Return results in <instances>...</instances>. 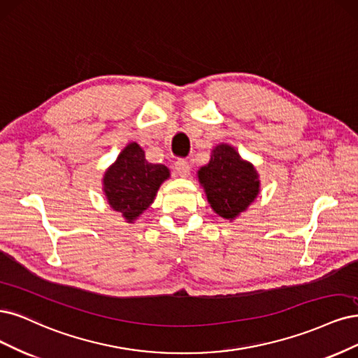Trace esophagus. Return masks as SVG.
<instances>
[{
    "mask_svg": "<svg viewBox=\"0 0 358 358\" xmlns=\"http://www.w3.org/2000/svg\"><path fill=\"white\" fill-rule=\"evenodd\" d=\"M176 171L180 177H189L190 176V164L186 159H178L176 162Z\"/></svg>",
    "mask_w": 358,
    "mask_h": 358,
    "instance_id": "34e87169",
    "label": "esophagus"
}]
</instances>
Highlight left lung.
Returning a JSON list of instances; mask_svg holds the SVG:
<instances>
[{
	"mask_svg": "<svg viewBox=\"0 0 358 358\" xmlns=\"http://www.w3.org/2000/svg\"><path fill=\"white\" fill-rule=\"evenodd\" d=\"M198 176L213 210L227 220L245 211L259 193L260 182L255 166L242 160L227 144L213 150L210 164L202 166Z\"/></svg>",
	"mask_w": 358,
	"mask_h": 358,
	"instance_id": "1",
	"label": "left lung"
}]
</instances>
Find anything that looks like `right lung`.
Instances as JSON below:
<instances>
[{"label": "right lung", "mask_w": 358, "mask_h": 358, "mask_svg": "<svg viewBox=\"0 0 358 358\" xmlns=\"http://www.w3.org/2000/svg\"><path fill=\"white\" fill-rule=\"evenodd\" d=\"M168 177L165 165L148 164L144 150L131 143L107 169L103 192L111 208L132 223L155 201L160 184Z\"/></svg>", "instance_id": "obj_1"}]
</instances>
